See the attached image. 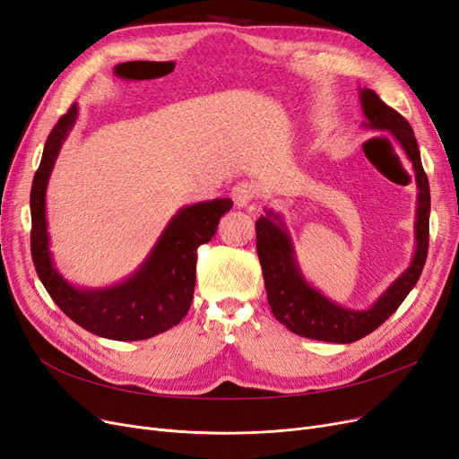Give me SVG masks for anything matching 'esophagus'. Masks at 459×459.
<instances>
[{"label":"esophagus","instance_id":"34e87169","mask_svg":"<svg viewBox=\"0 0 459 459\" xmlns=\"http://www.w3.org/2000/svg\"><path fill=\"white\" fill-rule=\"evenodd\" d=\"M255 186H253V183H247V181H240L236 183L232 186V200L236 202V206H249V204L253 202V198H255Z\"/></svg>","mask_w":459,"mask_h":459}]
</instances>
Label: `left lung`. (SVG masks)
<instances>
[{"mask_svg": "<svg viewBox=\"0 0 459 459\" xmlns=\"http://www.w3.org/2000/svg\"><path fill=\"white\" fill-rule=\"evenodd\" d=\"M359 100L367 117L365 128L387 132L401 145L414 168L418 186L414 221L416 249L409 268L387 287L372 307L365 310L346 308L319 293L304 278L291 234L278 212L264 210V215H261L255 223L257 255L263 268L268 304L274 317L299 336L336 344L359 341L378 329L401 307V302L412 291L421 274L429 247V181L423 172L414 132L406 118L385 106L375 91L359 89Z\"/></svg>", "mask_w": 459, "mask_h": 459, "instance_id": "left-lung-1", "label": "left lung"}]
</instances>
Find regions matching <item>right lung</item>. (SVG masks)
<instances>
[{
  "instance_id": "add662e5",
  "label": "right lung",
  "mask_w": 459,
  "mask_h": 459,
  "mask_svg": "<svg viewBox=\"0 0 459 459\" xmlns=\"http://www.w3.org/2000/svg\"><path fill=\"white\" fill-rule=\"evenodd\" d=\"M77 113L79 106L74 104L50 130L41 164L33 176L31 259L50 299L77 325L109 341H145L172 329L189 312L196 281V249L212 240L219 219L232 208V200L215 198L179 208L145 261L123 281L109 287L70 283L50 255L45 198L50 172Z\"/></svg>"
}]
</instances>
